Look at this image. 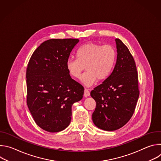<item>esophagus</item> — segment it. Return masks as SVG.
Instances as JSON below:
<instances>
[{"instance_id": "1", "label": "esophagus", "mask_w": 161, "mask_h": 161, "mask_svg": "<svg viewBox=\"0 0 161 161\" xmlns=\"http://www.w3.org/2000/svg\"><path fill=\"white\" fill-rule=\"evenodd\" d=\"M89 96H90V92L88 91V89L85 88V90H84V97H87Z\"/></svg>"}]
</instances>
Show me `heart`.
Wrapping results in <instances>:
<instances>
[{
  "label": "heart",
  "instance_id": "1",
  "mask_svg": "<svg viewBox=\"0 0 161 161\" xmlns=\"http://www.w3.org/2000/svg\"><path fill=\"white\" fill-rule=\"evenodd\" d=\"M77 58H69L67 70L72 77L79 78L85 67L86 71L81 81L86 86H91L97 79L106 80L111 75L116 61L117 53L112 46H102L96 42H88L78 50Z\"/></svg>",
  "mask_w": 161,
  "mask_h": 161
}]
</instances>
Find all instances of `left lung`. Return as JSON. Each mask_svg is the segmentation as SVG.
Returning a JSON list of instances; mask_svg holds the SVG:
<instances>
[{
  "mask_svg": "<svg viewBox=\"0 0 161 161\" xmlns=\"http://www.w3.org/2000/svg\"><path fill=\"white\" fill-rule=\"evenodd\" d=\"M117 57L111 75L91 91L96 102L92 120L98 128L113 131L125 125L132 117L140 91L134 58L126 46L115 39Z\"/></svg>",
  "mask_w": 161,
  "mask_h": 161,
  "instance_id": "1",
  "label": "left lung"
}]
</instances>
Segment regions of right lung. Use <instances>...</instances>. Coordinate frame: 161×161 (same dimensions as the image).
Returning <instances> with one entry per match:
<instances>
[{"label":"right lung","instance_id":"add662e5","mask_svg":"<svg viewBox=\"0 0 161 161\" xmlns=\"http://www.w3.org/2000/svg\"><path fill=\"white\" fill-rule=\"evenodd\" d=\"M76 39L43 42L32 55L27 68V103L32 116L43 130H63L71 120L72 105L83 98V86L71 78L66 62Z\"/></svg>","mask_w":161,"mask_h":161}]
</instances>
